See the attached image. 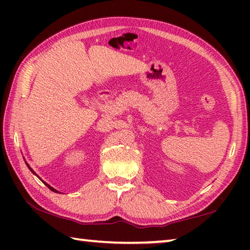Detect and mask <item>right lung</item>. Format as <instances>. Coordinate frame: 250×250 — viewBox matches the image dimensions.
I'll use <instances>...</instances> for the list:
<instances>
[{
  "instance_id": "add662e5",
  "label": "right lung",
  "mask_w": 250,
  "mask_h": 250,
  "mask_svg": "<svg viewBox=\"0 0 250 250\" xmlns=\"http://www.w3.org/2000/svg\"><path fill=\"white\" fill-rule=\"evenodd\" d=\"M26 166H27V167H28V168H29V170H31V171H32V172H33V173H34V174H35V175H36V176H39V175H37V174H36V173H35V172H34V171H33V170H32V167H29V166H28V164H27V163H26ZM39 177H40V176H39ZM40 180H42V179H41V177H40ZM42 182H43V183H44V184H45V185H46V186H47V188H49V189H50V191H53V192H55V193H59V192H58V191H57V189H55V188H52V186H50V185H49V184H47V183H46V182H44V181H43V180H42Z\"/></svg>"
}]
</instances>
